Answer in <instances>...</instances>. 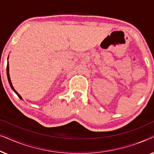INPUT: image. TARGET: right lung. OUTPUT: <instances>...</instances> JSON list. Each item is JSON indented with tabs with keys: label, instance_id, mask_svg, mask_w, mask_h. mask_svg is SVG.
<instances>
[{
	"label": "right lung",
	"instance_id": "right-lung-1",
	"mask_svg": "<svg viewBox=\"0 0 154 154\" xmlns=\"http://www.w3.org/2000/svg\"><path fill=\"white\" fill-rule=\"evenodd\" d=\"M7 75H8V82H9V83H10V87H11V88L12 89V90H13V91L15 92V93L17 94V96L19 97H20L21 100H22V97H21L20 94H19V93L17 92L15 90H14V88H13V86H12V82H11V80H10V73H9V64H8V65H7Z\"/></svg>",
	"mask_w": 154,
	"mask_h": 154
}]
</instances>
